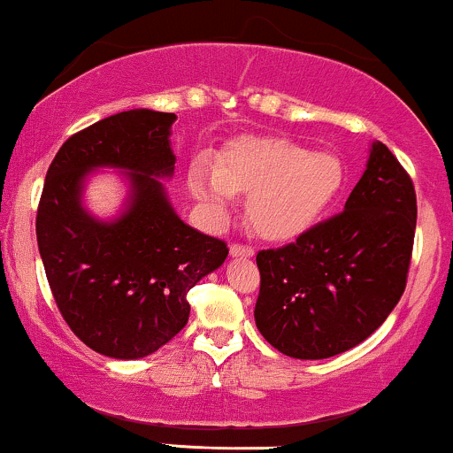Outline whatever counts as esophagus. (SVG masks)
<instances>
[{
	"label": "esophagus",
	"mask_w": 453,
	"mask_h": 453,
	"mask_svg": "<svg viewBox=\"0 0 453 453\" xmlns=\"http://www.w3.org/2000/svg\"><path fill=\"white\" fill-rule=\"evenodd\" d=\"M254 254L252 246H246V243H233L231 246V257L235 258H250Z\"/></svg>",
	"instance_id": "1"
}]
</instances>
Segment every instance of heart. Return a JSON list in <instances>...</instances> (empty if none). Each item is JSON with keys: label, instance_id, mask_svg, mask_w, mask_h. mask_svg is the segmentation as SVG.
I'll return each mask as SVG.
<instances>
[{"label": "heart", "instance_id": "1", "mask_svg": "<svg viewBox=\"0 0 453 453\" xmlns=\"http://www.w3.org/2000/svg\"><path fill=\"white\" fill-rule=\"evenodd\" d=\"M347 173L332 151H310L280 136H250L228 145L216 166L199 160L188 173L196 201L222 216L248 195V220L265 240H293L312 228L342 195Z\"/></svg>", "mask_w": 453, "mask_h": 453}]
</instances>
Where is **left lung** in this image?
<instances>
[{"label": "left lung", "mask_w": 453, "mask_h": 453, "mask_svg": "<svg viewBox=\"0 0 453 453\" xmlns=\"http://www.w3.org/2000/svg\"><path fill=\"white\" fill-rule=\"evenodd\" d=\"M415 222L413 181L374 141L342 213L257 254L261 336L295 359L334 357L364 342L403 297Z\"/></svg>", "instance_id": "left-lung-1"}]
</instances>
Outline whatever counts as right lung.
<instances>
[{
  "label": "right lung",
  "instance_id": "right-lung-1",
  "mask_svg": "<svg viewBox=\"0 0 453 453\" xmlns=\"http://www.w3.org/2000/svg\"><path fill=\"white\" fill-rule=\"evenodd\" d=\"M175 113L132 109L96 121L59 147L35 216L44 272L59 312L96 353L141 359L165 347L190 317L186 295L225 263V242L186 225L162 180L175 171ZM120 171L129 186L118 216L82 203L89 174Z\"/></svg>",
  "mask_w": 453,
  "mask_h": 453
}]
</instances>
